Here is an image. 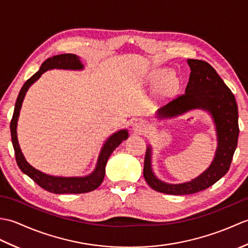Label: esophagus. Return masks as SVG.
Listing matches in <instances>:
<instances>
[{"label": "esophagus", "mask_w": 248, "mask_h": 248, "mask_svg": "<svg viewBox=\"0 0 248 248\" xmlns=\"http://www.w3.org/2000/svg\"><path fill=\"white\" fill-rule=\"evenodd\" d=\"M133 130L135 133L143 134L147 130H148V124H147L144 120H139L138 123H135L133 125Z\"/></svg>", "instance_id": "1"}]
</instances>
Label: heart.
Listing matches in <instances>:
<instances>
[{
    "mask_svg": "<svg viewBox=\"0 0 248 248\" xmlns=\"http://www.w3.org/2000/svg\"><path fill=\"white\" fill-rule=\"evenodd\" d=\"M164 69H155L152 70L149 75L148 78L151 82H155L164 76ZM178 85V78L173 75V73H168L164 78H163L162 83H161V89L164 93H170L175 91Z\"/></svg>",
    "mask_w": 248,
    "mask_h": 248,
    "instance_id": "1",
    "label": "heart"
}]
</instances>
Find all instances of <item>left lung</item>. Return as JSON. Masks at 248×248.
<instances>
[{
    "instance_id": "8db88e82",
    "label": "left lung",
    "mask_w": 248,
    "mask_h": 248,
    "mask_svg": "<svg viewBox=\"0 0 248 248\" xmlns=\"http://www.w3.org/2000/svg\"><path fill=\"white\" fill-rule=\"evenodd\" d=\"M191 69L186 93L157 109L156 118L170 119L189 110L202 109L213 119L217 147L210 166L193 180L179 184L166 183L157 178L151 165L152 148L147 147L144 178L151 188L170 195H188L208 188L228 171L238 145L239 115L233 93L214 68L204 61L187 60Z\"/></svg>"
}]
</instances>
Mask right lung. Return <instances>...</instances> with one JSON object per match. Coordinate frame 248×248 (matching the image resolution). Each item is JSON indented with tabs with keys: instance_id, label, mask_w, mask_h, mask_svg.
Returning <instances> with one entry per match:
<instances>
[{
	"instance_id": "right-lung-1",
	"label": "right lung",
	"mask_w": 248,
	"mask_h": 248,
	"mask_svg": "<svg viewBox=\"0 0 248 248\" xmlns=\"http://www.w3.org/2000/svg\"><path fill=\"white\" fill-rule=\"evenodd\" d=\"M51 69H64V70H82L84 69V65L80 61V57L76 54H61L52 56L50 59L46 60L40 69L37 71L33 77H31L24 85L21 88L18 94L17 101H16L15 110L12 121H10V134H12V141L15 150L16 161L19 168L23 173L28 175L31 180L36 182L40 187L45 188L46 191L54 193V194H82L92 192L96 189L100 184L102 183L105 175V165L112 152L123 143L124 140L129 138L128 130L123 129L117 132L113 133L109 138L105 140L103 147L100 151L97 165L94 167L93 172L84 177H59L52 176L45 173L35 167L31 166L30 163L25 160V157L21 151L19 146L18 136H17V124L18 118L20 115V109L22 107V102L25 97L26 92L29 91L31 85L38 80L43 73Z\"/></svg>"
}]
</instances>
